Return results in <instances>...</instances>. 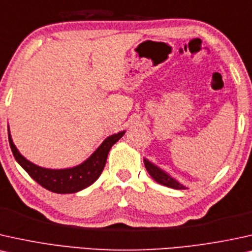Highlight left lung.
Listing matches in <instances>:
<instances>
[{
	"mask_svg": "<svg viewBox=\"0 0 252 252\" xmlns=\"http://www.w3.org/2000/svg\"><path fill=\"white\" fill-rule=\"evenodd\" d=\"M144 165L150 176L154 178L158 184L171 187V189H186V187H185L184 185L178 183L176 179H173V178L168 176L166 172H164L161 168L156 166L155 164H152L151 161L148 160V159H144Z\"/></svg>",
	"mask_w": 252,
	"mask_h": 252,
	"instance_id": "1",
	"label": "left lung"
}]
</instances>
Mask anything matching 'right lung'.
<instances>
[{
    "label": "right lung",
    "mask_w": 252,
    "mask_h": 252,
    "mask_svg": "<svg viewBox=\"0 0 252 252\" xmlns=\"http://www.w3.org/2000/svg\"><path fill=\"white\" fill-rule=\"evenodd\" d=\"M9 131V129H8ZM126 131H121L115 135H111L104 139L102 144L96 149V151L89 157L84 163L78 166L71 168H63V170H51L37 166L27 158L20 154L17 148L12 143L10 132L9 136V144H10L12 155L17 163L28 172V174L34 181H37L44 189L51 190L53 193L66 194L75 193L79 190L91 186L92 184L97 180V178L102 173L104 165H106L108 154H109L111 146L119 141Z\"/></svg>",
    "instance_id": "1"
}]
</instances>
